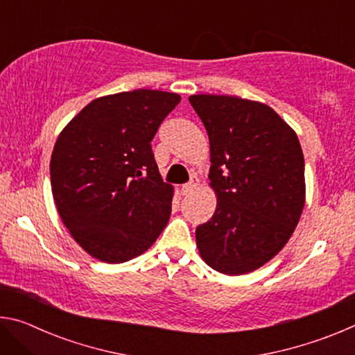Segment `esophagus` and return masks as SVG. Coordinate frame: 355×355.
Returning <instances> with one entry per match:
<instances>
[{
	"label": "esophagus",
	"instance_id": "obj_1",
	"mask_svg": "<svg viewBox=\"0 0 355 355\" xmlns=\"http://www.w3.org/2000/svg\"><path fill=\"white\" fill-rule=\"evenodd\" d=\"M197 186H199V180H197V177H192L189 183H186V184L182 186V192L184 196H188L197 188Z\"/></svg>",
	"mask_w": 355,
	"mask_h": 355
}]
</instances>
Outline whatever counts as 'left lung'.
<instances>
[{
    "instance_id": "left-lung-1",
    "label": "left lung",
    "mask_w": 355,
    "mask_h": 355,
    "mask_svg": "<svg viewBox=\"0 0 355 355\" xmlns=\"http://www.w3.org/2000/svg\"><path fill=\"white\" fill-rule=\"evenodd\" d=\"M209 139V186L216 211L197 227L202 260L241 275L279 254L305 205L304 153L296 131L260 101L191 95Z\"/></svg>"
}]
</instances>
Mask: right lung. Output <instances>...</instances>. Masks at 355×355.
I'll use <instances>...</instances> for the list:
<instances>
[{"label":"right lung","mask_w":355,"mask_h":355,"mask_svg":"<svg viewBox=\"0 0 355 355\" xmlns=\"http://www.w3.org/2000/svg\"><path fill=\"white\" fill-rule=\"evenodd\" d=\"M180 100L150 89L105 95L58 136L53 199L71 238L97 260L144 254L169 222L173 186L161 178L150 142Z\"/></svg>","instance_id":"1"}]
</instances>
